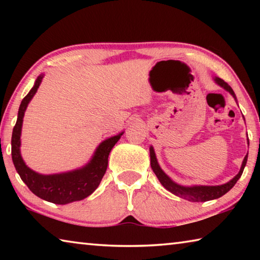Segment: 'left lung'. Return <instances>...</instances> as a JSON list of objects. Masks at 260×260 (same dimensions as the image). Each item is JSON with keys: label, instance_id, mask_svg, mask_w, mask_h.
<instances>
[{"label": "left lung", "instance_id": "1", "mask_svg": "<svg viewBox=\"0 0 260 260\" xmlns=\"http://www.w3.org/2000/svg\"><path fill=\"white\" fill-rule=\"evenodd\" d=\"M214 81L217 82L220 87H222L223 89L230 91V93L233 95V98L236 100L234 91H233L232 87L228 85L227 82H225L222 80V79H220V78H214ZM246 160H248V155L244 157L243 162H242L240 172L237 173L235 177L233 178L231 181H228L227 183L220 184V186L184 187V186H180V184L172 181V180L170 179V177H167V175L164 173V171L160 169L159 164H158L155 150H153L152 147H150L151 169L153 171V173L156 174V177L158 178V180H159V182L167 189V190L174 193V195H177L179 197H181V199H184V200L190 201V202H206V201L219 199V197L225 195L226 192L230 191L231 189L235 186L237 180L241 178V175H242V173H243V170H244L245 164H246Z\"/></svg>", "mask_w": 260, "mask_h": 260}]
</instances>
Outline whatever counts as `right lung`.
<instances>
[{
    "label": "right lung",
    "instance_id": "add662e5",
    "mask_svg": "<svg viewBox=\"0 0 260 260\" xmlns=\"http://www.w3.org/2000/svg\"><path fill=\"white\" fill-rule=\"evenodd\" d=\"M43 76H39L32 89L21 101L18 118L14 127L11 138V155L12 161L18 172L20 179L26 183L34 195L40 199L51 202L55 204H69L72 202L81 201L86 199L95 191L99 184L105 174L108 167V158L111 149L114 147L120 136L124 134L121 132L116 136L109 138L100 144L96 149L93 158L81 169L65 172L59 174H49L43 175L34 172L25 164L20 155V133L21 126H23V118L26 111V108L29 101L38 91Z\"/></svg>",
    "mask_w": 260,
    "mask_h": 260
}]
</instances>
